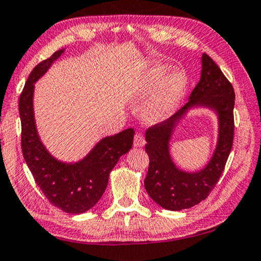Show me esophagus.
<instances>
[{"instance_id": "obj_1", "label": "esophagus", "mask_w": 261, "mask_h": 261, "mask_svg": "<svg viewBox=\"0 0 261 261\" xmlns=\"http://www.w3.org/2000/svg\"><path fill=\"white\" fill-rule=\"evenodd\" d=\"M134 144H135V146H137V147H142L145 145V138H144V135L142 134V132H137V134L135 135Z\"/></svg>"}]
</instances>
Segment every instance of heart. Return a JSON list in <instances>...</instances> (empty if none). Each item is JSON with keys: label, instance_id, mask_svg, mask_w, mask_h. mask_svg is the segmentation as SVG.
<instances>
[{"label": "heart", "instance_id": "heart-1", "mask_svg": "<svg viewBox=\"0 0 261 261\" xmlns=\"http://www.w3.org/2000/svg\"><path fill=\"white\" fill-rule=\"evenodd\" d=\"M169 71L168 65H150L136 81L135 90L141 97L151 95L144 108V117L152 123L169 118L179 107L188 88V77L181 70Z\"/></svg>", "mask_w": 261, "mask_h": 261}]
</instances>
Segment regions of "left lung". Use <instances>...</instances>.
<instances>
[{"mask_svg":"<svg viewBox=\"0 0 261 261\" xmlns=\"http://www.w3.org/2000/svg\"><path fill=\"white\" fill-rule=\"evenodd\" d=\"M234 90L219 67L208 55L201 56V76L190 95L189 102L164 122L146 130L145 151L149 170L144 180L146 192L162 207L180 211L207 198L225 169L234 136ZM206 106L215 110L220 120L218 143L212 161L197 173L178 169L170 159L168 142L173 129L189 108Z\"/></svg>","mask_w":261,"mask_h":261,"instance_id":"obj_1","label":"left lung"}]
</instances>
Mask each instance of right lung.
<instances>
[{
	"instance_id": "right-lung-1",
	"label": "right lung",
	"mask_w": 261,
	"mask_h": 261,
	"mask_svg": "<svg viewBox=\"0 0 261 261\" xmlns=\"http://www.w3.org/2000/svg\"><path fill=\"white\" fill-rule=\"evenodd\" d=\"M64 49L53 54L30 72L19 96L21 145L24 161L38 188L50 203L62 211L80 215L97 204L106 191L109 174L120 155L126 153L134 143V129L103 138L77 163L57 161L48 152L38 137L34 117V83L44 75Z\"/></svg>"
}]
</instances>
